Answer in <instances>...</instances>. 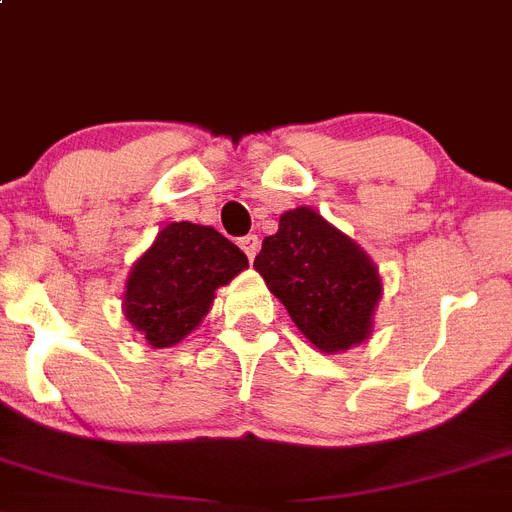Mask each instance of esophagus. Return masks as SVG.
Listing matches in <instances>:
<instances>
[{
	"label": "esophagus",
	"mask_w": 512,
	"mask_h": 512,
	"mask_svg": "<svg viewBox=\"0 0 512 512\" xmlns=\"http://www.w3.org/2000/svg\"><path fill=\"white\" fill-rule=\"evenodd\" d=\"M239 247L244 250V255L250 257V262L255 260L257 250H260V239H257V234H247V237L239 239Z\"/></svg>",
	"instance_id": "1"
}]
</instances>
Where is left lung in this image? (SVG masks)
Returning <instances> with one entry per match:
<instances>
[{"instance_id": "1", "label": "left lung", "mask_w": 512, "mask_h": 512, "mask_svg": "<svg viewBox=\"0 0 512 512\" xmlns=\"http://www.w3.org/2000/svg\"><path fill=\"white\" fill-rule=\"evenodd\" d=\"M255 270L286 306L301 335L322 353L361 345L381 299L371 257L317 211H286L273 237L262 239Z\"/></svg>"}]
</instances>
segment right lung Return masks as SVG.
Segmentation results:
<instances>
[{"label": "right lung", "mask_w": 512, "mask_h": 512, "mask_svg": "<svg viewBox=\"0 0 512 512\" xmlns=\"http://www.w3.org/2000/svg\"><path fill=\"white\" fill-rule=\"evenodd\" d=\"M244 268L247 255L213 226L167 224L133 262L123 314L151 348H172L203 322L216 288Z\"/></svg>", "instance_id": "1"}]
</instances>
